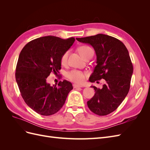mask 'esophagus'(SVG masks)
I'll list each match as a JSON object with an SVG mask.
<instances>
[{"label": "esophagus", "instance_id": "34e87169", "mask_svg": "<svg viewBox=\"0 0 150 150\" xmlns=\"http://www.w3.org/2000/svg\"><path fill=\"white\" fill-rule=\"evenodd\" d=\"M73 88H82V86H79V85H78V84H73Z\"/></svg>", "mask_w": 150, "mask_h": 150}]
</instances>
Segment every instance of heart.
I'll return each instance as SVG.
<instances>
[{
  "label": "heart",
  "instance_id": "b5f03b06",
  "mask_svg": "<svg viewBox=\"0 0 150 150\" xmlns=\"http://www.w3.org/2000/svg\"><path fill=\"white\" fill-rule=\"evenodd\" d=\"M91 49V48L88 46H83L79 48L78 51L80 54V55L84 58V56H86V54H87V52ZM67 56H68V51L65 52L62 54L60 59L61 64H66L67 60ZM86 76H87V74L84 73V72L82 71H80L76 69L71 70L69 72H67L66 74V77L68 79H69L70 81H72V82L78 83V84L83 83L85 81Z\"/></svg>",
  "mask_w": 150,
  "mask_h": 150
}]
</instances>
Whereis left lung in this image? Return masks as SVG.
Returning <instances> with one entry per match:
<instances>
[{"label": "left lung", "instance_id": "obj_1", "mask_svg": "<svg viewBox=\"0 0 150 150\" xmlns=\"http://www.w3.org/2000/svg\"><path fill=\"white\" fill-rule=\"evenodd\" d=\"M76 39L91 45L96 52L97 65L90 82L106 81L101 89L91 86L96 93L87 102L88 106L94 114L107 115L116 110L129 92L133 66L128 49L119 39L105 34Z\"/></svg>", "mask_w": 150, "mask_h": 150}]
</instances>
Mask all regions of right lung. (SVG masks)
<instances>
[{
  "label": "right lung",
  "instance_id": "1",
  "mask_svg": "<svg viewBox=\"0 0 150 150\" xmlns=\"http://www.w3.org/2000/svg\"><path fill=\"white\" fill-rule=\"evenodd\" d=\"M75 41L49 35L31 40L22 49L16 69V79L25 103L38 114L50 116L59 111L70 91L69 81L51 86L46 79L61 69L62 55Z\"/></svg>",
  "mask_w": 150,
  "mask_h": 150
}]
</instances>
